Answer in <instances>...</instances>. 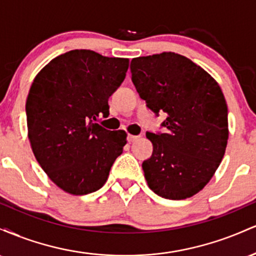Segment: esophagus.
<instances>
[{
    "instance_id": "34e87169",
    "label": "esophagus",
    "mask_w": 256,
    "mask_h": 256,
    "mask_svg": "<svg viewBox=\"0 0 256 256\" xmlns=\"http://www.w3.org/2000/svg\"><path fill=\"white\" fill-rule=\"evenodd\" d=\"M128 142H136L137 140H140V136H134V134H128Z\"/></svg>"
}]
</instances>
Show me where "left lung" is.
Wrapping results in <instances>:
<instances>
[{
    "label": "left lung",
    "mask_w": 256,
    "mask_h": 256,
    "mask_svg": "<svg viewBox=\"0 0 256 256\" xmlns=\"http://www.w3.org/2000/svg\"><path fill=\"white\" fill-rule=\"evenodd\" d=\"M132 83L146 107L167 118L165 134L146 132L152 143L142 168L148 186L168 200L201 192L216 173L228 140V106L210 73L176 52L134 58Z\"/></svg>",
    "instance_id": "left-lung-1"
}]
</instances>
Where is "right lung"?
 <instances>
[{"instance_id":"obj_1","label":"right lung","mask_w":256,"mask_h":256,"mask_svg":"<svg viewBox=\"0 0 256 256\" xmlns=\"http://www.w3.org/2000/svg\"><path fill=\"white\" fill-rule=\"evenodd\" d=\"M128 58L86 49L58 55L34 79L26 100L28 140L38 164L64 192L86 195L104 186L122 152L126 132L106 130L108 98L124 82Z\"/></svg>"}]
</instances>
